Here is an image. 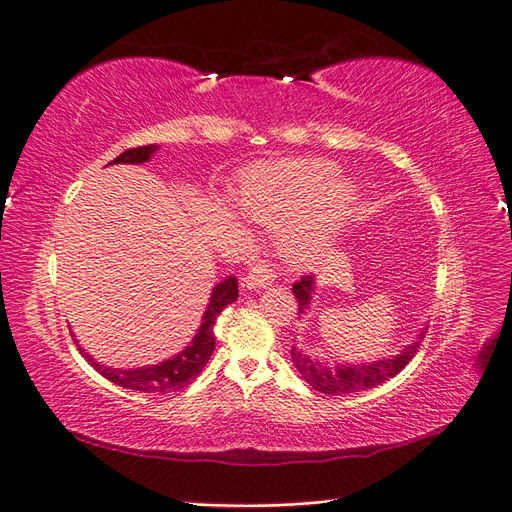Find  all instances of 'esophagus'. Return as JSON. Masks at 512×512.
I'll return each instance as SVG.
<instances>
[{"mask_svg":"<svg viewBox=\"0 0 512 512\" xmlns=\"http://www.w3.org/2000/svg\"><path fill=\"white\" fill-rule=\"evenodd\" d=\"M275 277H277L275 271L269 265H265V262H262V260H258V262H254V265L250 267V271L245 273L243 286L245 288H267V286H271L275 282Z\"/></svg>","mask_w":512,"mask_h":512,"instance_id":"34e87169","label":"esophagus"}]
</instances>
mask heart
<instances>
[{
    "label": "heart",
    "mask_w": 512,
    "mask_h": 512,
    "mask_svg": "<svg viewBox=\"0 0 512 512\" xmlns=\"http://www.w3.org/2000/svg\"><path fill=\"white\" fill-rule=\"evenodd\" d=\"M356 188L329 160L299 158L245 170L237 203L260 224L280 228V247L297 267L331 252L356 209Z\"/></svg>",
    "instance_id": "b5f03b06"
}]
</instances>
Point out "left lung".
Returning a JSON list of instances; mask_svg holds the SVG:
<instances>
[{
  "label": "left lung",
  "mask_w": 512,
  "mask_h": 512,
  "mask_svg": "<svg viewBox=\"0 0 512 512\" xmlns=\"http://www.w3.org/2000/svg\"><path fill=\"white\" fill-rule=\"evenodd\" d=\"M314 286L316 284H314L312 275H303L301 280L292 286L294 297H297V301H299V314H303V309H307L309 301H312ZM425 333H427V329L418 333L414 344L406 346L397 356H393V359H382V361H374L369 365L361 363V365L329 367L327 363H320V361L312 359L309 354L299 352L294 346H292L290 354H292V363L299 369L301 378L309 386H312L314 391L324 393V395H348V393L374 389V386H380L389 378H395L399 371L412 361V356L418 352V348H421Z\"/></svg>",
  "instance_id": "8db88e82"
}]
</instances>
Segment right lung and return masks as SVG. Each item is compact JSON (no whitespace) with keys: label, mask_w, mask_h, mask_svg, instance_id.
Wrapping results in <instances>:
<instances>
[{"label":"right lung","mask_w":512,"mask_h":512,"mask_svg":"<svg viewBox=\"0 0 512 512\" xmlns=\"http://www.w3.org/2000/svg\"><path fill=\"white\" fill-rule=\"evenodd\" d=\"M158 145H145V147H136L123 151L121 156H117L113 162L108 164H143L147 162L153 153H156ZM239 297V286H237V277H228L222 284H218L211 292V299L207 305V312L203 316V322H200V329L194 335L190 346H185L173 359H168L160 365H149V367H136V369H111L96 363L91 356L83 350L81 354L89 361V365L94 367L98 374H102L106 380H111L123 389H132V391H141V393H173L188 386L192 380L198 378L200 371L205 369L209 356L215 350V335L213 327L215 320L222 314V309L230 303H235Z\"/></svg>","instance_id":"1"}]
</instances>
